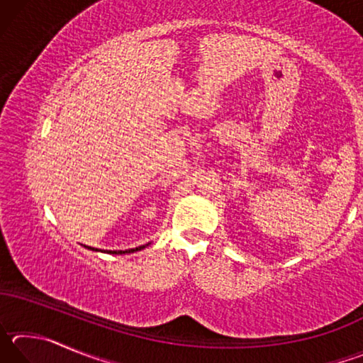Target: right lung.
Here are the masks:
<instances>
[{
    "instance_id": "right-lung-1",
    "label": "right lung",
    "mask_w": 363,
    "mask_h": 363,
    "mask_svg": "<svg viewBox=\"0 0 363 363\" xmlns=\"http://www.w3.org/2000/svg\"><path fill=\"white\" fill-rule=\"evenodd\" d=\"M83 247L91 250V251H101V253H108V255H130V253H136V251L144 250L145 247H149V243L140 245V247L130 248V250H99V248H93V247H86V245H83Z\"/></svg>"
}]
</instances>
